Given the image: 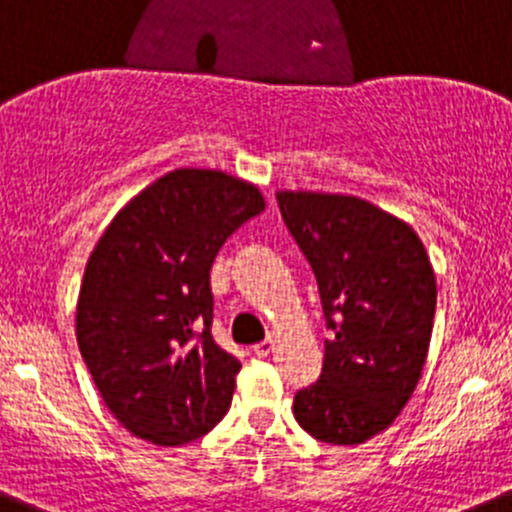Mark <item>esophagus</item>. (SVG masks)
<instances>
[{"instance_id":"obj_1","label":"esophagus","mask_w":512,"mask_h":512,"mask_svg":"<svg viewBox=\"0 0 512 512\" xmlns=\"http://www.w3.org/2000/svg\"><path fill=\"white\" fill-rule=\"evenodd\" d=\"M272 350H275V340H272V337H267V340L257 342V345H255V355L257 357H267Z\"/></svg>"}]
</instances>
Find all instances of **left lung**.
<instances>
[{"label":"left lung","instance_id":"8db88e82","mask_svg":"<svg viewBox=\"0 0 512 512\" xmlns=\"http://www.w3.org/2000/svg\"><path fill=\"white\" fill-rule=\"evenodd\" d=\"M277 205L332 330L320 380L297 390L292 413L320 443L360 445L413 398L438 302L433 265L413 227L365 200L277 192Z\"/></svg>","mask_w":512,"mask_h":512}]
</instances>
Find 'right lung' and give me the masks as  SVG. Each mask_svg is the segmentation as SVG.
Masks as SVG:
<instances>
[{
  "mask_svg": "<svg viewBox=\"0 0 512 512\" xmlns=\"http://www.w3.org/2000/svg\"><path fill=\"white\" fill-rule=\"evenodd\" d=\"M265 210L217 170L167 172L109 222L89 255L77 342L109 413L142 440L185 445L230 410L240 360L212 340L210 270Z\"/></svg>",
  "mask_w": 512,
  "mask_h": 512,
  "instance_id": "add662e5",
  "label": "right lung"
}]
</instances>
